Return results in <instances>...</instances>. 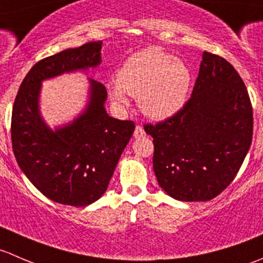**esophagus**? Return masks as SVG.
<instances>
[{
  "instance_id": "1",
  "label": "esophagus",
  "mask_w": 263,
  "mask_h": 263,
  "mask_svg": "<svg viewBox=\"0 0 263 263\" xmlns=\"http://www.w3.org/2000/svg\"><path fill=\"white\" fill-rule=\"evenodd\" d=\"M145 129L142 128L141 126H136V128H135V132H134V136L136 137V139H141V137L145 136Z\"/></svg>"
}]
</instances>
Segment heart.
Returning a JSON list of instances; mask_svg holds the SVG:
<instances>
[{
  "label": "heart",
  "instance_id": "1",
  "mask_svg": "<svg viewBox=\"0 0 263 263\" xmlns=\"http://www.w3.org/2000/svg\"><path fill=\"white\" fill-rule=\"evenodd\" d=\"M190 68L163 49L151 47L128 58L108 84L113 102L127 105L129 98L139 99L147 118L164 121L178 113L187 100L191 86Z\"/></svg>",
  "mask_w": 263,
  "mask_h": 263
}]
</instances>
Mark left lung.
Wrapping results in <instances>:
<instances>
[{
  "label": "left lung",
  "instance_id": "left-lung-1",
  "mask_svg": "<svg viewBox=\"0 0 263 263\" xmlns=\"http://www.w3.org/2000/svg\"><path fill=\"white\" fill-rule=\"evenodd\" d=\"M154 139L159 185L179 201H209L237 176L253 134V113L239 73L203 52L192 95L171 118L145 124Z\"/></svg>",
  "mask_w": 263,
  "mask_h": 263
}]
</instances>
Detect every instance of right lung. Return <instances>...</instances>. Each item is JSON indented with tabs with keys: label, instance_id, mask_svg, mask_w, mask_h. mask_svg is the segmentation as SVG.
<instances>
[{
	"label": "right lung",
	"instance_id": "right-lung-1",
	"mask_svg": "<svg viewBox=\"0 0 263 263\" xmlns=\"http://www.w3.org/2000/svg\"><path fill=\"white\" fill-rule=\"evenodd\" d=\"M102 44L89 42L36 62L12 108V150L18 166L46 197L63 205L87 206L102 197L135 131L132 121L108 116L107 90L94 79H89L86 108L72 123L53 131L41 117L42 81L99 66Z\"/></svg>",
	"mask_w": 263,
	"mask_h": 263
}]
</instances>
